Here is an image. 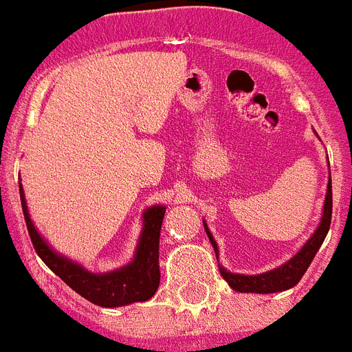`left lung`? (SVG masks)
I'll return each mask as SVG.
<instances>
[{
	"instance_id": "obj_1",
	"label": "left lung",
	"mask_w": 352,
	"mask_h": 352,
	"mask_svg": "<svg viewBox=\"0 0 352 352\" xmlns=\"http://www.w3.org/2000/svg\"><path fill=\"white\" fill-rule=\"evenodd\" d=\"M331 215H333V188H331V179L329 184H327V195H325L324 202V211H322V219H320L318 228L315 230V233L311 235V239L302 245V250L296 253L291 260H287L285 264H282L280 267L275 270L265 271V273H260V275H239V273H230L228 270H224L222 265H219L221 270L222 278L230 284V287H233L239 293H260V295H265V293H278V291H285L295 287L300 282V278L304 276V273L307 271V267L311 265L313 258H315L316 251L320 250V245L324 242L327 231H329L331 226ZM206 235L210 239L213 250H215L217 260H219V248H217V242L213 239V235L208 230V224L204 222Z\"/></svg>"
}]
</instances>
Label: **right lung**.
Listing matches in <instances>:
<instances>
[{
  "mask_svg": "<svg viewBox=\"0 0 352 352\" xmlns=\"http://www.w3.org/2000/svg\"><path fill=\"white\" fill-rule=\"evenodd\" d=\"M21 184V182H19ZM23 215L27 222L28 235L39 258L76 293L101 307H121L133 302H146L155 295L161 271H159V236L166 208L151 206L142 213V231L137 242L135 256L130 264L108 273H92L67 256L59 255L39 235L32 219L28 215L25 191L19 186Z\"/></svg>",
  "mask_w": 352,
  "mask_h": 352,
  "instance_id": "1",
  "label": "right lung"
}]
</instances>
